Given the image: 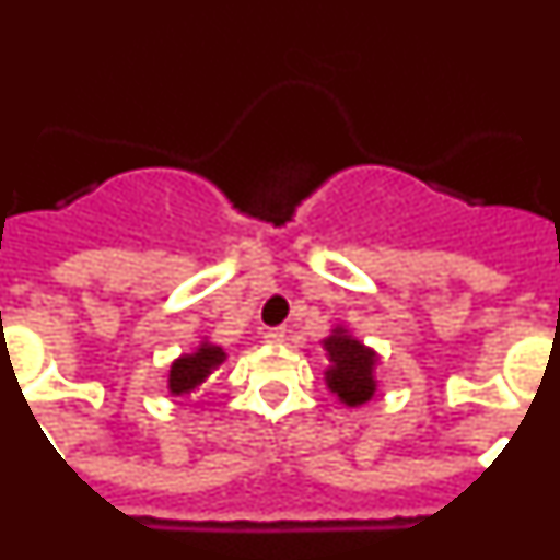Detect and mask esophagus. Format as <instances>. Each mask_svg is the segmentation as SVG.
I'll list each match as a JSON object with an SVG mask.
<instances>
[{
  "label": "esophagus",
  "mask_w": 560,
  "mask_h": 560,
  "mask_svg": "<svg viewBox=\"0 0 560 560\" xmlns=\"http://www.w3.org/2000/svg\"><path fill=\"white\" fill-rule=\"evenodd\" d=\"M266 341H271V345H280V341H285V328H269L264 334Z\"/></svg>",
  "instance_id": "34e87169"
}]
</instances>
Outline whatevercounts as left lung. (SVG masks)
I'll return each mask as SVG.
<instances>
[{
	"instance_id": "8db88e82",
	"label": "left lung",
	"mask_w": 560,
	"mask_h": 560,
	"mask_svg": "<svg viewBox=\"0 0 560 560\" xmlns=\"http://www.w3.org/2000/svg\"><path fill=\"white\" fill-rule=\"evenodd\" d=\"M325 359H328V370H325V381L328 389L345 407H361L375 395V364H378V353L370 350L368 345H361L353 334L348 330L334 328L328 339H323Z\"/></svg>"
}]
</instances>
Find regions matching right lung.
I'll use <instances>...</instances> for the list:
<instances>
[{
    "instance_id": "1",
    "label": "right lung",
    "mask_w": 560,
    "mask_h": 560,
    "mask_svg": "<svg viewBox=\"0 0 560 560\" xmlns=\"http://www.w3.org/2000/svg\"><path fill=\"white\" fill-rule=\"evenodd\" d=\"M226 353L219 345H210V341H201L199 348L192 353L179 355V359L171 364V375H167V389L171 395H190L210 378L212 370H219L224 364Z\"/></svg>"
}]
</instances>
